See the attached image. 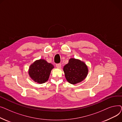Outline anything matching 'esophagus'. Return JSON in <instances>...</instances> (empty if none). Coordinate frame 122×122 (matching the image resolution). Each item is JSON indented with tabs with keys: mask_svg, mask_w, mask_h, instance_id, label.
Instances as JSON below:
<instances>
[{
	"mask_svg": "<svg viewBox=\"0 0 122 122\" xmlns=\"http://www.w3.org/2000/svg\"><path fill=\"white\" fill-rule=\"evenodd\" d=\"M56 67L58 68H60L61 67V64L60 63H58V64H56Z\"/></svg>",
	"mask_w": 122,
	"mask_h": 122,
	"instance_id": "esophagus-1",
	"label": "esophagus"
}]
</instances>
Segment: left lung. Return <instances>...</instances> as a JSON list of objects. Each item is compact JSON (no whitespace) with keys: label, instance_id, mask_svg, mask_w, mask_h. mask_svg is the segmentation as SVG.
I'll return each instance as SVG.
<instances>
[{"label":"left lung","instance_id":"left-lung-1","mask_svg":"<svg viewBox=\"0 0 122 122\" xmlns=\"http://www.w3.org/2000/svg\"><path fill=\"white\" fill-rule=\"evenodd\" d=\"M64 72L67 81L71 84H76L84 80L88 73L86 64L80 60L70 59L64 67Z\"/></svg>","mask_w":122,"mask_h":122}]
</instances>
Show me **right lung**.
Here are the masks:
<instances>
[{"label": "right lung", "instance_id": "1", "mask_svg": "<svg viewBox=\"0 0 122 122\" xmlns=\"http://www.w3.org/2000/svg\"><path fill=\"white\" fill-rule=\"evenodd\" d=\"M53 68L51 64L43 59H40L36 61L30 66L29 74L35 82L43 84L48 80L51 70Z\"/></svg>", "mask_w": 122, "mask_h": 122}]
</instances>
